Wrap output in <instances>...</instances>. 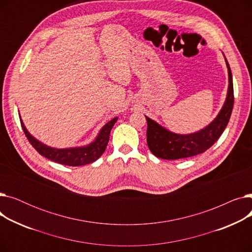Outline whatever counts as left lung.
<instances>
[{"label": "left lung", "mask_w": 252, "mask_h": 252, "mask_svg": "<svg viewBox=\"0 0 252 252\" xmlns=\"http://www.w3.org/2000/svg\"><path fill=\"white\" fill-rule=\"evenodd\" d=\"M229 71V89L226 102L215 121L205 128L190 135H177L163 128L152 119L147 121V145L158 158L176 160L205 152L219 140L226 128L234 105L233 78L230 65L226 59Z\"/></svg>", "instance_id": "left-lung-1"}]
</instances>
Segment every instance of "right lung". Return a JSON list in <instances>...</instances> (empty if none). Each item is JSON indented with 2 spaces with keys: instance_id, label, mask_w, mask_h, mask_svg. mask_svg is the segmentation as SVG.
Here are the masks:
<instances>
[{
  "instance_id": "right-lung-1",
  "label": "right lung",
  "mask_w": 252,
  "mask_h": 252,
  "mask_svg": "<svg viewBox=\"0 0 252 252\" xmlns=\"http://www.w3.org/2000/svg\"><path fill=\"white\" fill-rule=\"evenodd\" d=\"M117 121V117L113 118L108 124H106L97 137V139L91 143L86 147H78V148H68V149H55L46 146L35 140L25 128L21 118L20 123L24 134L32 145V147L41 154L42 156L48 158V159L55 161L60 164L68 165V166H81L85 164H89L97 160L98 158L103 154L107 144L109 142L110 130L113 127L114 124Z\"/></svg>"
}]
</instances>
